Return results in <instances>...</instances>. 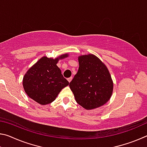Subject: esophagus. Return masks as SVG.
Instances as JSON below:
<instances>
[{
  "mask_svg": "<svg viewBox=\"0 0 147 147\" xmlns=\"http://www.w3.org/2000/svg\"><path fill=\"white\" fill-rule=\"evenodd\" d=\"M72 79H73V78H72V77H70V78H67V80H68V82L69 83L71 82V80H72Z\"/></svg>",
  "mask_w": 147,
  "mask_h": 147,
  "instance_id": "34e87169",
  "label": "esophagus"
}]
</instances>
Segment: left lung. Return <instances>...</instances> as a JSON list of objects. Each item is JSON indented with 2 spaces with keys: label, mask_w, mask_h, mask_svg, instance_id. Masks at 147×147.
I'll list each match as a JSON object with an SVG mask.
<instances>
[{
  "label": "left lung",
  "mask_w": 147,
  "mask_h": 147,
  "mask_svg": "<svg viewBox=\"0 0 147 147\" xmlns=\"http://www.w3.org/2000/svg\"><path fill=\"white\" fill-rule=\"evenodd\" d=\"M78 62V71L69 84L76 102L86 109L105 104L113 88L108 68L93 54L79 56Z\"/></svg>",
  "instance_id": "left-lung-1"
}]
</instances>
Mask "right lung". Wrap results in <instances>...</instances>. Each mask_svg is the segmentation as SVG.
<instances>
[{
  "mask_svg": "<svg viewBox=\"0 0 147 147\" xmlns=\"http://www.w3.org/2000/svg\"><path fill=\"white\" fill-rule=\"evenodd\" d=\"M67 56L65 54L56 59L42 57L28 69L23 77V85L30 98L41 105L55 100L61 89L69 84L56 65L59 59Z\"/></svg>",
  "mask_w": 147,
  "mask_h": 147,
  "instance_id": "add662e5",
  "label": "right lung"
}]
</instances>
